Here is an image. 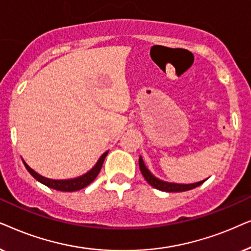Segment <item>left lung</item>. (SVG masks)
Wrapping results in <instances>:
<instances>
[{"label": "left lung", "instance_id": "8db88e82", "mask_svg": "<svg viewBox=\"0 0 251 251\" xmlns=\"http://www.w3.org/2000/svg\"><path fill=\"white\" fill-rule=\"evenodd\" d=\"M139 166L140 170H141V173L143 176V178L147 180V182L149 183L150 186H152L153 188L162 190V192H186V190L193 189L195 187H198L200 185H202L203 182L205 181H200V182H195V183H189V185H181V183H171V182H165L162 181V180L157 179L156 176H153L151 173L148 171V169L146 168L145 163L141 157L139 158Z\"/></svg>", "mask_w": 251, "mask_h": 251}]
</instances>
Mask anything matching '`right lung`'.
<instances>
[{"label": "right lung", "mask_w": 251, "mask_h": 251, "mask_svg": "<svg viewBox=\"0 0 251 251\" xmlns=\"http://www.w3.org/2000/svg\"><path fill=\"white\" fill-rule=\"evenodd\" d=\"M106 155H108V151L104 152L101 157H100L99 162L96 163V165L91 170V171L87 172L86 175L79 176V178L69 179V180H52V179L45 178V176H40L35 171H33V170L29 168V166L26 164L25 162H24V165H25V168L27 169V171L31 173V175L34 176L38 181L43 183V185L48 186L52 189L61 190V192H75V190H80V189L85 188V187L88 186L89 183L94 181L95 178L100 173V171H101L103 162H104Z\"/></svg>", "instance_id": "1"}]
</instances>
